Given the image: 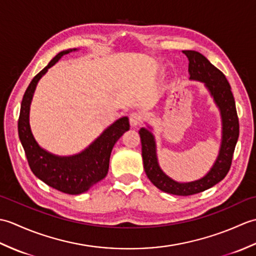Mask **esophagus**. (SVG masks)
Masks as SVG:
<instances>
[{"label":"esophagus","instance_id":"esophagus-1","mask_svg":"<svg viewBox=\"0 0 256 256\" xmlns=\"http://www.w3.org/2000/svg\"><path fill=\"white\" fill-rule=\"evenodd\" d=\"M142 122V116L138 112H133L130 114V124H131L132 128H138V125Z\"/></svg>","mask_w":256,"mask_h":256}]
</instances>
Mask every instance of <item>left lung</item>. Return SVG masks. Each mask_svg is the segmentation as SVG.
<instances>
[{"label": "left lung", "mask_w": 256, "mask_h": 256, "mask_svg": "<svg viewBox=\"0 0 256 256\" xmlns=\"http://www.w3.org/2000/svg\"><path fill=\"white\" fill-rule=\"evenodd\" d=\"M189 64V80L202 82L209 91L221 116V143L218 156L210 170L200 179L189 182H179L167 176L162 170L156 153V140L152 133V126L140 130L142 143V157L146 176L160 190L176 196H190L214 186L224 179L229 172L233 153L238 138V118L236 101L231 92L230 84L226 76L216 69L208 59L196 50H184Z\"/></svg>", "instance_id": "obj_1"}]
</instances>
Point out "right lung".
I'll return each instance as SVG.
<instances>
[{"label":"right lung","instance_id":"right-lung-1","mask_svg":"<svg viewBox=\"0 0 256 256\" xmlns=\"http://www.w3.org/2000/svg\"><path fill=\"white\" fill-rule=\"evenodd\" d=\"M76 50L77 48L59 52L32 80L22 100L18 126V138L32 174L48 186L69 194L88 192L94 184L106 178L113 146L130 130L128 118H120L108 126L88 148L78 154L69 156L52 154L36 142L30 125V111L38 81L64 55Z\"/></svg>","mask_w":256,"mask_h":256}]
</instances>
